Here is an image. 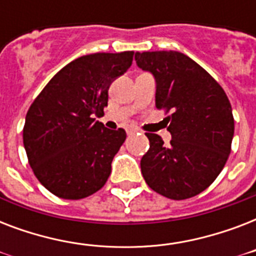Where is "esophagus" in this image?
<instances>
[{"instance_id":"obj_1","label":"esophagus","mask_w":256,"mask_h":256,"mask_svg":"<svg viewBox=\"0 0 256 256\" xmlns=\"http://www.w3.org/2000/svg\"><path fill=\"white\" fill-rule=\"evenodd\" d=\"M136 132H140V128H128V136H132V134H136Z\"/></svg>"}]
</instances>
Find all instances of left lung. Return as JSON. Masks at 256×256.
<instances>
[{
  "mask_svg": "<svg viewBox=\"0 0 256 256\" xmlns=\"http://www.w3.org/2000/svg\"><path fill=\"white\" fill-rule=\"evenodd\" d=\"M136 65L156 82V106L170 116L168 146L146 132L148 152L140 171L150 188L174 200L206 190L231 152L234 116L226 92L195 61L179 52L136 53Z\"/></svg>",
  "mask_w": 256,
  "mask_h": 256,
  "instance_id": "left-lung-1",
  "label": "left lung"
}]
</instances>
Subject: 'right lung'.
Returning <instances> with one entry per match:
<instances>
[{"label": "right lung", "mask_w": 256, "mask_h": 256, "mask_svg": "<svg viewBox=\"0 0 256 256\" xmlns=\"http://www.w3.org/2000/svg\"><path fill=\"white\" fill-rule=\"evenodd\" d=\"M134 52L74 60L44 88L28 110L24 146L34 175L62 199H82L104 187L126 140L94 116L108 106V88L132 66Z\"/></svg>", "instance_id": "1"}]
</instances>
